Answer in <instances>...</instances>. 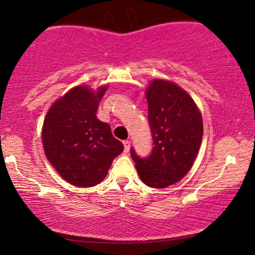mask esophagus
Instances as JSON below:
<instances>
[{"label":"esophagus","mask_w":255,"mask_h":255,"mask_svg":"<svg viewBox=\"0 0 255 255\" xmlns=\"http://www.w3.org/2000/svg\"><path fill=\"white\" fill-rule=\"evenodd\" d=\"M123 145H124V152H128L130 151V146H131V142L128 140H124L123 141Z\"/></svg>","instance_id":"esophagus-1"}]
</instances>
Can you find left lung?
<instances>
[{
    "label": "left lung",
    "mask_w": 255,
    "mask_h": 255,
    "mask_svg": "<svg viewBox=\"0 0 255 255\" xmlns=\"http://www.w3.org/2000/svg\"><path fill=\"white\" fill-rule=\"evenodd\" d=\"M145 94L153 148L140 158L132 147L131 156L142 182L161 189L179 182L194 165L203 121L194 100L176 83L155 79Z\"/></svg>",
    "instance_id": "1"
}]
</instances>
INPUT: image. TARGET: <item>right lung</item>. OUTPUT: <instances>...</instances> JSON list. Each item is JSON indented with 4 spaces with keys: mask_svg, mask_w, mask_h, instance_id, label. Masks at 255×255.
<instances>
[{
    "mask_svg": "<svg viewBox=\"0 0 255 255\" xmlns=\"http://www.w3.org/2000/svg\"><path fill=\"white\" fill-rule=\"evenodd\" d=\"M107 88L100 87L94 93L88 86L75 87L57 100L45 117L41 131L45 154L62 179L73 186H96L124 149L109 124L96 117Z\"/></svg>",
    "mask_w": 255,
    "mask_h": 255,
    "instance_id": "add662e5",
    "label": "right lung"
}]
</instances>
